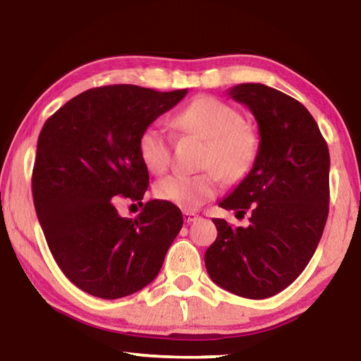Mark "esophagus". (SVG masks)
Masks as SVG:
<instances>
[{"mask_svg":"<svg viewBox=\"0 0 361 361\" xmlns=\"http://www.w3.org/2000/svg\"><path fill=\"white\" fill-rule=\"evenodd\" d=\"M198 219V214L197 213H193V212H184V221L185 223H193V221H197Z\"/></svg>","mask_w":361,"mask_h":361,"instance_id":"obj_1","label":"esophagus"}]
</instances>
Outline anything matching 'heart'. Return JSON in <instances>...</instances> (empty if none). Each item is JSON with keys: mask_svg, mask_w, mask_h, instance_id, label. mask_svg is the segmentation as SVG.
Masks as SVG:
<instances>
[{"mask_svg": "<svg viewBox=\"0 0 361 361\" xmlns=\"http://www.w3.org/2000/svg\"><path fill=\"white\" fill-rule=\"evenodd\" d=\"M184 134L207 140L198 174H171L154 185V195L184 209H195L219 190L221 176L237 180L245 176L258 154L257 134L243 124L235 108L214 97H200L173 119ZM138 157L152 173H163L171 163V138L158 126H148L138 137ZM219 170L216 171L214 168Z\"/></svg>", "mask_w": 361, "mask_h": 361, "instance_id": "heart-1", "label": "heart"}]
</instances>
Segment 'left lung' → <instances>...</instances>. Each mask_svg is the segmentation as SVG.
<instances>
[{
	"instance_id": "obj_1",
	"label": "left lung",
	"mask_w": 361,
	"mask_h": 361,
	"mask_svg": "<svg viewBox=\"0 0 361 361\" xmlns=\"http://www.w3.org/2000/svg\"><path fill=\"white\" fill-rule=\"evenodd\" d=\"M227 95L252 111L259 143L250 173L219 207L252 216L247 227L213 219L218 237L204 266L219 287L259 300L290 286L318 247L329 212V149L295 98L263 84Z\"/></svg>"
}]
</instances>
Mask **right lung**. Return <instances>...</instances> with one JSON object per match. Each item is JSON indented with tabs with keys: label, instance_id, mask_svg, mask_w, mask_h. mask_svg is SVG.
I'll use <instances>...</instances> for the list:
<instances>
[{
	"label": "right lung",
	"instance_id": "obj_1",
	"mask_svg": "<svg viewBox=\"0 0 361 361\" xmlns=\"http://www.w3.org/2000/svg\"><path fill=\"white\" fill-rule=\"evenodd\" d=\"M185 95L187 88H90L43 126L33 204L61 271L93 297L113 300L148 286L182 229L180 209L169 202L152 200L134 219L118 204L121 197L140 202L148 187L137 147L142 130Z\"/></svg>",
	"mask_w": 361,
	"mask_h": 361
}]
</instances>
